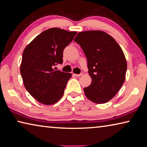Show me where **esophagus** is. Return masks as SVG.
Returning <instances> with one entry per match:
<instances>
[{"instance_id":"obj_1","label":"esophagus","mask_w":147,"mask_h":147,"mask_svg":"<svg viewBox=\"0 0 147 147\" xmlns=\"http://www.w3.org/2000/svg\"><path fill=\"white\" fill-rule=\"evenodd\" d=\"M84 73L83 71H81V74H74V76H75L76 77H80V76H81L82 75H83Z\"/></svg>"}]
</instances>
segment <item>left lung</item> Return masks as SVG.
Here are the masks:
<instances>
[{"label":"left lung","mask_w":147,"mask_h":147,"mask_svg":"<svg viewBox=\"0 0 147 147\" xmlns=\"http://www.w3.org/2000/svg\"><path fill=\"white\" fill-rule=\"evenodd\" d=\"M74 41L83 49L88 62L90 85L84 88L87 98L97 104L112 99L125 80L127 64L121 48L102 31L78 33Z\"/></svg>","instance_id":"8db88e82"}]
</instances>
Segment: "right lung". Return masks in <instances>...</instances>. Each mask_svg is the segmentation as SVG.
<instances>
[{
	"label": "right lung",
	"instance_id": "right-lung-1",
	"mask_svg": "<svg viewBox=\"0 0 147 147\" xmlns=\"http://www.w3.org/2000/svg\"><path fill=\"white\" fill-rule=\"evenodd\" d=\"M76 33L50 28L37 35L23 51L20 74L24 85L40 103L53 105L63 96L71 74L55 70L54 66L63 63L64 49Z\"/></svg>",
	"mask_w": 147,
	"mask_h": 147
}]
</instances>
